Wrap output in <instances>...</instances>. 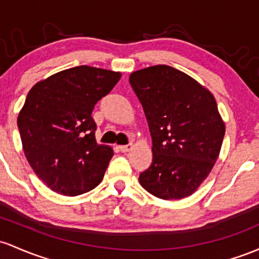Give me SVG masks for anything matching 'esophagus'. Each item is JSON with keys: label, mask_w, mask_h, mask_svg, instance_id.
I'll list each match as a JSON object with an SVG mask.
<instances>
[{"label": "esophagus", "mask_w": 259, "mask_h": 259, "mask_svg": "<svg viewBox=\"0 0 259 259\" xmlns=\"http://www.w3.org/2000/svg\"><path fill=\"white\" fill-rule=\"evenodd\" d=\"M121 152H129L130 150L133 149V144H127V145H123V146L119 147Z\"/></svg>", "instance_id": "1"}]
</instances>
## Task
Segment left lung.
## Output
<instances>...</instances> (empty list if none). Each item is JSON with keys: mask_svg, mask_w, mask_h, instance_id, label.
<instances>
[{"mask_svg": "<svg viewBox=\"0 0 259 259\" xmlns=\"http://www.w3.org/2000/svg\"><path fill=\"white\" fill-rule=\"evenodd\" d=\"M129 81L152 139L151 166L140 184L164 200L188 197L209 176L225 135L214 96L167 65L135 71Z\"/></svg>", "mask_w": 259, "mask_h": 259, "instance_id": "left-lung-1", "label": "left lung"}]
</instances>
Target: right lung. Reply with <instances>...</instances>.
<instances>
[{"label": "right lung", "mask_w": 259, "mask_h": 259, "mask_svg": "<svg viewBox=\"0 0 259 259\" xmlns=\"http://www.w3.org/2000/svg\"><path fill=\"white\" fill-rule=\"evenodd\" d=\"M120 76L82 65L38 82L28 93L17 119L23 151L54 192L75 197L103 180L114 153L96 141L92 110Z\"/></svg>", "instance_id": "obj_1"}]
</instances>
